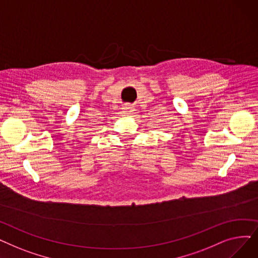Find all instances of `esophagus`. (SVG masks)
<instances>
[{"label":"esophagus","mask_w":258,"mask_h":258,"mask_svg":"<svg viewBox=\"0 0 258 258\" xmlns=\"http://www.w3.org/2000/svg\"><path fill=\"white\" fill-rule=\"evenodd\" d=\"M134 111H135L134 106H132L130 104H124L123 106H122V112H123L125 115H131Z\"/></svg>","instance_id":"obj_1"}]
</instances>
